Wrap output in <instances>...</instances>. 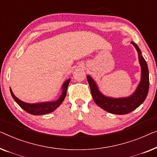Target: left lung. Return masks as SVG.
I'll return each instance as SVG.
<instances>
[{
	"label": "left lung",
	"instance_id": "8db88e82",
	"mask_svg": "<svg viewBox=\"0 0 157 157\" xmlns=\"http://www.w3.org/2000/svg\"><path fill=\"white\" fill-rule=\"evenodd\" d=\"M132 44L137 50L139 60L142 68V78L140 83L139 84L137 89L132 95L129 98L120 99L107 98L100 93L98 86L96 85V83L91 77L89 75L87 77L94 102L101 109H105L109 113L114 114H126L130 113L144 102L149 92V79L147 64L144 57L141 55L140 49L138 46L134 42H132Z\"/></svg>",
	"mask_w": 157,
	"mask_h": 157
}]
</instances>
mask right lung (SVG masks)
<instances>
[{
    "label": "right lung",
    "mask_w": 157,
    "mask_h": 157,
    "mask_svg": "<svg viewBox=\"0 0 157 157\" xmlns=\"http://www.w3.org/2000/svg\"><path fill=\"white\" fill-rule=\"evenodd\" d=\"M70 79H67L63 85V93L61 96L57 99V100L54 101H48V102H43V103H37V104H28L25 103L24 101L20 100L13 93L11 89L10 88V93L13 98L16 101L17 105L21 107L22 109H23L25 112H28L29 114H33V115H43V114H48L50 112H53L57 107H58L61 103L63 102L64 99L66 96L67 93V86L69 85Z\"/></svg>",
    "instance_id": "obj_1"
}]
</instances>
